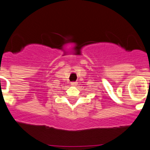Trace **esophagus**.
<instances>
[{"mask_svg": "<svg viewBox=\"0 0 150 150\" xmlns=\"http://www.w3.org/2000/svg\"><path fill=\"white\" fill-rule=\"evenodd\" d=\"M77 83L78 82H71V86H76V85H78Z\"/></svg>", "mask_w": 150, "mask_h": 150, "instance_id": "esophagus-1", "label": "esophagus"}]
</instances>
